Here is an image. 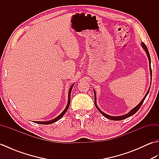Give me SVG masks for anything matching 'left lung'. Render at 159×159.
Returning <instances> with one entry per match:
<instances>
[{
    "mask_svg": "<svg viewBox=\"0 0 159 159\" xmlns=\"http://www.w3.org/2000/svg\"><path fill=\"white\" fill-rule=\"evenodd\" d=\"M141 46H142V48H143V50H145V52H146V53L147 54V56H148V61H149V67H150V76H151V78H150V79H151V80H151L150 83H152V69H151V59H150V56L149 52H148V48H147L146 44H145V43H144L143 42H141ZM150 89V87H149V89H148L146 94V95H145V96L143 97V98L142 99V100H141V102H140L139 104H138L135 107H134L133 109H132L130 111H129V112H128V113L125 114V115H123V116H109V115H107V114H106L105 113L102 112V111L99 109L98 107V105H97V103H96V93L95 90L93 89V93H94V104H95V106H96V107L97 108V109L99 111V112H100L101 114H102V116H104V117H106L107 118H108V119L111 120H117V121H118V120H124V119H126V118L129 117H130V116H133V115H134V113H135L136 112H137V111L140 109L141 106L142 105V104H143V101L145 100V99H146V96H148V93H149Z\"/></svg>",
    "mask_w": 159,
    "mask_h": 159,
    "instance_id": "left-lung-1",
    "label": "left lung"
}]
</instances>
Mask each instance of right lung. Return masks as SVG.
I'll list each match as a JSON object with an SVG mask.
<instances>
[{
	"mask_svg": "<svg viewBox=\"0 0 159 159\" xmlns=\"http://www.w3.org/2000/svg\"><path fill=\"white\" fill-rule=\"evenodd\" d=\"M74 85V84H72V85H71L70 89H69V92H68V100H67V105H66V108H65V109H64V110L63 111V112H62L61 113L60 115H59V116H57V117L54 118L53 120H50V121H33V122H35V123H36V124H44V125H47V124H52V123H54V122H55V121H58L59 120H60L61 118V117L64 116V115H65V113H66V111H67V109H68V107H69V106H70V103L71 92H72V87H73Z\"/></svg>",
	"mask_w": 159,
	"mask_h": 159,
	"instance_id": "add662e5",
	"label": "right lung"
}]
</instances>
